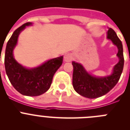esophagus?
<instances>
[{
	"mask_svg": "<svg viewBox=\"0 0 130 130\" xmlns=\"http://www.w3.org/2000/svg\"><path fill=\"white\" fill-rule=\"evenodd\" d=\"M64 61L65 62H71L73 59V57L71 54H66L64 57Z\"/></svg>",
	"mask_w": 130,
	"mask_h": 130,
	"instance_id": "1",
	"label": "esophagus"
}]
</instances>
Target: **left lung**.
<instances>
[{
	"instance_id": "left-lung-1",
	"label": "left lung",
	"mask_w": 130,
	"mask_h": 130,
	"mask_svg": "<svg viewBox=\"0 0 130 130\" xmlns=\"http://www.w3.org/2000/svg\"><path fill=\"white\" fill-rule=\"evenodd\" d=\"M107 37L118 48L117 55L119 58V62L113 68L111 75L104 77L93 76L85 70L81 64L72 62L73 88L79 94L90 99L101 97L109 92L117 85L123 70L124 59L122 42L111 28L108 30Z\"/></svg>"
}]
</instances>
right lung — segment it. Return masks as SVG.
I'll return each instance as SVG.
<instances>
[{
    "instance_id": "1",
    "label": "right lung",
    "mask_w": 130,
    "mask_h": 130,
    "mask_svg": "<svg viewBox=\"0 0 130 130\" xmlns=\"http://www.w3.org/2000/svg\"><path fill=\"white\" fill-rule=\"evenodd\" d=\"M32 23H26L13 32L7 43L4 57L6 74L11 84L21 94L37 96L49 90L54 74L62 64L63 57L53 58L34 68H26L15 60L13 49L18 43L19 34Z\"/></svg>"
}]
</instances>
